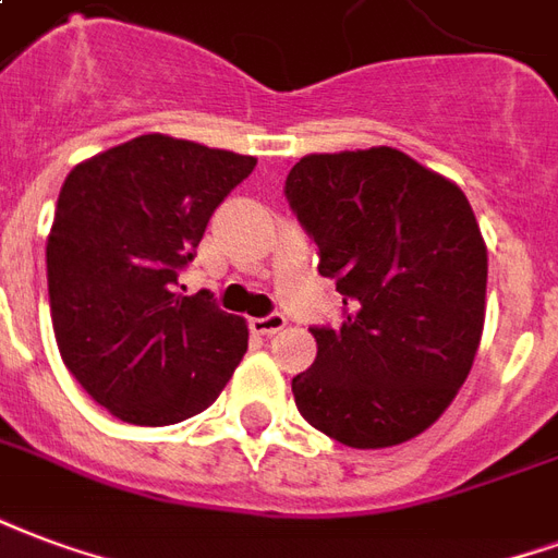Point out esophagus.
Instances as JSON below:
<instances>
[{
	"label": "esophagus",
	"mask_w": 558,
	"mask_h": 558,
	"mask_svg": "<svg viewBox=\"0 0 558 558\" xmlns=\"http://www.w3.org/2000/svg\"><path fill=\"white\" fill-rule=\"evenodd\" d=\"M287 328V316L283 313H268L263 319H251V331L259 333V337H271Z\"/></svg>",
	"instance_id": "obj_1"
}]
</instances>
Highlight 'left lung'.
<instances>
[{"label": "left lung", "instance_id": "1", "mask_svg": "<svg viewBox=\"0 0 558 558\" xmlns=\"http://www.w3.org/2000/svg\"><path fill=\"white\" fill-rule=\"evenodd\" d=\"M287 201L342 295L292 378L301 416L352 449L426 432L456 399L485 325L488 251L468 197L393 147L313 153Z\"/></svg>", "mask_w": 558, "mask_h": 558}]
</instances>
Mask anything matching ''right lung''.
<instances>
[{
    "instance_id": "add662e5",
    "label": "right lung",
    "mask_w": 558,
    "mask_h": 558,
    "mask_svg": "<svg viewBox=\"0 0 558 558\" xmlns=\"http://www.w3.org/2000/svg\"><path fill=\"white\" fill-rule=\"evenodd\" d=\"M257 159L138 135L76 165L47 239L52 331L94 402L132 426H171L213 405L247 352V325L177 278L209 216Z\"/></svg>"
}]
</instances>
